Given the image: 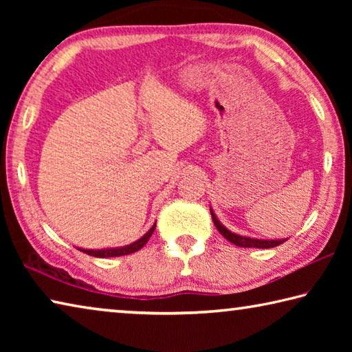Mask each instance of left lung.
<instances>
[{"label":"left lung","mask_w":352,"mask_h":352,"mask_svg":"<svg viewBox=\"0 0 352 352\" xmlns=\"http://www.w3.org/2000/svg\"><path fill=\"white\" fill-rule=\"evenodd\" d=\"M211 217H212V222L216 225V228L219 230V233L222 234L226 241H230L231 243H234L237 247H243V248H273V247H278L281 245L283 242H285V239H278V241H264V239H252V237H245V236H239V234H234L231 233L225 228V226L219 222L216 214L211 211Z\"/></svg>","instance_id":"1"}]
</instances>
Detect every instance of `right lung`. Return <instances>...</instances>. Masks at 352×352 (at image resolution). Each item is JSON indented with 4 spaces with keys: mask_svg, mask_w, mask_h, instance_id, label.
<instances>
[{
    "mask_svg": "<svg viewBox=\"0 0 352 352\" xmlns=\"http://www.w3.org/2000/svg\"><path fill=\"white\" fill-rule=\"evenodd\" d=\"M155 230V225L152 226L151 230L147 231V233L141 237V239H138L133 243H130V245L127 247H121V248H107V250H82L79 248L80 252L90 254V256H94V258H115V256H124V254H130V253H135L138 252V250H141L142 247L146 245L147 241L151 239V236Z\"/></svg>",
    "mask_w": 352,
    "mask_h": 352,
    "instance_id": "1",
    "label": "right lung"
}]
</instances>
